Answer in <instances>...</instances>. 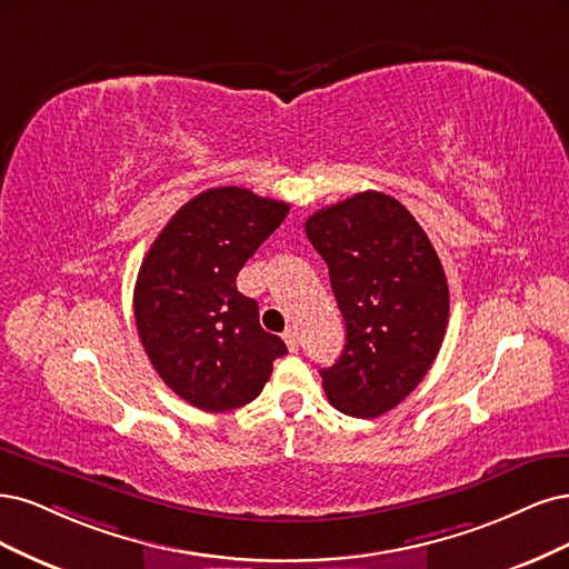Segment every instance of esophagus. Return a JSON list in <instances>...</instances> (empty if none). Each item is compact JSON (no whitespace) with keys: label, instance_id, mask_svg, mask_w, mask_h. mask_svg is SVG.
I'll return each mask as SVG.
<instances>
[{"label":"esophagus","instance_id":"1","mask_svg":"<svg viewBox=\"0 0 569 569\" xmlns=\"http://www.w3.org/2000/svg\"><path fill=\"white\" fill-rule=\"evenodd\" d=\"M283 340H286V345H288V350L290 352H296L298 350V345H300V340H298V328H286L283 331Z\"/></svg>","mask_w":569,"mask_h":569}]
</instances>
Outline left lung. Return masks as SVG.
<instances>
[{
    "label": "left lung",
    "instance_id": "1",
    "mask_svg": "<svg viewBox=\"0 0 569 569\" xmlns=\"http://www.w3.org/2000/svg\"><path fill=\"white\" fill-rule=\"evenodd\" d=\"M328 264L345 319V350L321 369L331 405L376 418L426 378L449 323L442 262L413 214L380 191L328 206L305 222Z\"/></svg>",
    "mask_w": 569,
    "mask_h": 569
}]
</instances>
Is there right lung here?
<instances>
[{
	"mask_svg": "<svg viewBox=\"0 0 569 569\" xmlns=\"http://www.w3.org/2000/svg\"><path fill=\"white\" fill-rule=\"evenodd\" d=\"M290 206L241 187L208 189L181 206L141 262L134 319L168 388L200 411L246 407L288 350L236 288L238 271Z\"/></svg>",
	"mask_w": 569,
	"mask_h": 569,
	"instance_id": "add662e5",
	"label": "right lung"
}]
</instances>
